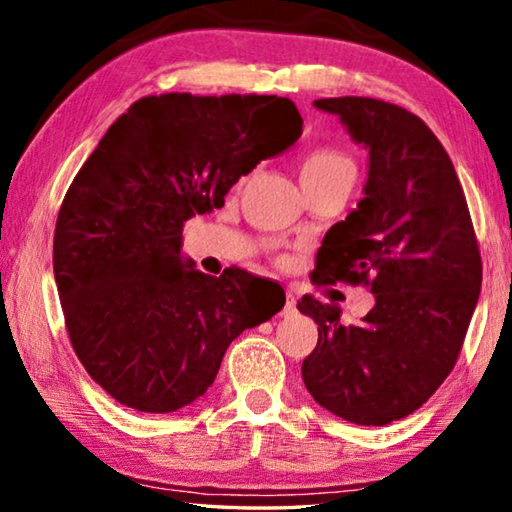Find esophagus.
<instances>
[{
    "mask_svg": "<svg viewBox=\"0 0 512 512\" xmlns=\"http://www.w3.org/2000/svg\"><path fill=\"white\" fill-rule=\"evenodd\" d=\"M296 298L291 296V293H287V302H284V307H282V316L284 318H289V316H293L296 314Z\"/></svg>",
    "mask_w": 512,
    "mask_h": 512,
    "instance_id": "1",
    "label": "esophagus"
}]
</instances>
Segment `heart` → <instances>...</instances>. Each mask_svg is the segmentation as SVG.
Instances as JSON below:
<instances>
[{"label":"heart","instance_id":"obj_1","mask_svg":"<svg viewBox=\"0 0 512 512\" xmlns=\"http://www.w3.org/2000/svg\"><path fill=\"white\" fill-rule=\"evenodd\" d=\"M354 162L336 146H314L300 160V183H314L329 176H350L354 180Z\"/></svg>","mask_w":512,"mask_h":512}]
</instances>
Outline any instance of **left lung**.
Here are the masks:
<instances>
[{"label": "left lung", "instance_id": "8db88e82", "mask_svg": "<svg viewBox=\"0 0 512 512\" xmlns=\"http://www.w3.org/2000/svg\"><path fill=\"white\" fill-rule=\"evenodd\" d=\"M370 153L357 210L327 230L314 284H363L375 293L359 325L302 296L318 343L302 361L311 397L339 418L381 427L438 391L461 354L481 293V253L463 187L424 121L370 97L318 99Z\"/></svg>", "mask_w": 512, "mask_h": 512}]
</instances>
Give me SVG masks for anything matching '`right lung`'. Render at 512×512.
<instances>
[{
    "instance_id": "add662e5",
    "label": "right lung",
    "mask_w": 512,
    "mask_h": 512,
    "mask_svg": "<svg viewBox=\"0 0 512 512\" xmlns=\"http://www.w3.org/2000/svg\"><path fill=\"white\" fill-rule=\"evenodd\" d=\"M302 133L291 99L144 97L108 128L60 205L54 275L88 375L119 404L171 413L212 386L228 345L284 307V291L180 257L183 225L223 207L259 162Z\"/></svg>"
}]
</instances>
